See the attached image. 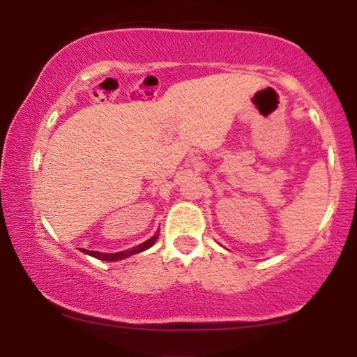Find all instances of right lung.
<instances>
[{
    "label": "right lung",
    "instance_id": "obj_1",
    "mask_svg": "<svg viewBox=\"0 0 357 357\" xmlns=\"http://www.w3.org/2000/svg\"><path fill=\"white\" fill-rule=\"evenodd\" d=\"M158 236H159V233H155V235H154L151 240L144 241V243H141V245H139V247H134V248H130V250H126V252L100 253V252H92V250H82V252L87 253V255H90V257L99 258V260H104V261H116V260H122V258H127V257H130V255H136V253H139V252H144V250L151 248V247H153V245L155 243V240H158Z\"/></svg>",
    "mask_w": 357,
    "mask_h": 357
}]
</instances>
